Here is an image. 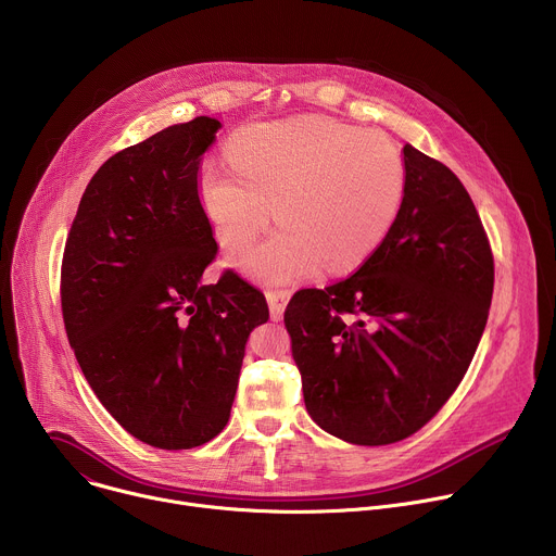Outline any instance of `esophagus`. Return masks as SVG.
<instances>
[{
	"instance_id": "esophagus-1",
	"label": "esophagus",
	"mask_w": 556,
	"mask_h": 556,
	"mask_svg": "<svg viewBox=\"0 0 556 556\" xmlns=\"http://www.w3.org/2000/svg\"><path fill=\"white\" fill-rule=\"evenodd\" d=\"M290 290L286 288H275V290H266V301L270 305V316L273 321H281L283 316V309H286V303L290 301Z\"/></svg>"
}]
</instances>
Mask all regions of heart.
<instances>
[{
  "mask_svg": "<svg viewBox=\"0 0 556 556\" xmlns=\"http://www.w3.org/2000/svg\"><path fill=\"white\" fill-rule=\"evenodd\" d=\"M228 163L200 167V200L228 253L244 251L275 206L281 228L240 260L264 281L365 262L393 226L407 180L389 136L326 116L247 127L230 140Z\"/></svg>",
  "mask_w": 556,
  "mask_h": 556,
  "instance_id": "1",
  "label": "heart"
}]
</instances>
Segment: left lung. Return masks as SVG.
I'll return each mask as SVG.
<instances>
[{
	"label": "left lung",
	"instance_id": "1",
	"mask_svg": "<svg viewBox=\"0 0 556 556\" xmlns=\"http://www.w3.org/2000/svg\"><path fill=\"white\" fill-rule=\"evenodd\" d=\"M405 195L356 273L290 299L283 324L309 418L361 446L420 431L462 382L495 283L489 235L459 178L405 144Z\"/></svg>",
	"mask_w": 556,
	"mask_h": 556
}]
</instances>
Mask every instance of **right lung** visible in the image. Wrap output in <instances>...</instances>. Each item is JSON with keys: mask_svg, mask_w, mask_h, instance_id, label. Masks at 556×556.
Masks as SVG:
<instances>
[{"mask_svg": "<svg viewBox=\"0 0 556 556\" xmlns=\"http://www.w3.org/2000/svg\"><path fill=\"white\" fill-rule=\"evenodd\" d=\"M219 121L131 144L92 176L61 262L63 324L86 380L140 442L182 451L228 422L264 292L232 270L202 283L217 244L198 195Z\"/></svg>", "mask_w": 556, "mask_h": 556, "instance_id": "1", "label": "right lung"}]
</instances>
